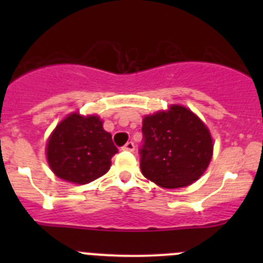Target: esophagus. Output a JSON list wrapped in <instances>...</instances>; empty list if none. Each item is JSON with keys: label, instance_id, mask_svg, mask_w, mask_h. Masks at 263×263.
<instances>
[{"label": "esophagus", "instance_id": "obj_1", "mask_svg": "<svg viewBox=\"0 0 263 263\" xmlns=\"http://www.w3.org/2000/svg\"><path fill=\"white\" fill-rule=\"evenodd\" d=\"M122 148H124V150H126V152H134L136 146H134V143L132 142V141H129V142H127Z\"/></svg>", "mask_w": 263, "mask_h": 263}]
</instances>
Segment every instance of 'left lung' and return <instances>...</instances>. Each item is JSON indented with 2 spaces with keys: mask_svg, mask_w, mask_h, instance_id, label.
Instances as JSON below:
<instances>
[{
  "mask_svg": "<svg viewBox=\"0 0 263 263\" xmlns=\"http://www.w3.org/2000/svg\"><path fill=\"white\" fill-rule=\"evenodd\" d=\"M141 171L159 187L180 188L200 178L213 154L210 130L194 111L171 105L142 122Z\"/></svg>",
  "mask_w": 263,
  "mask_h": 263,
  "instance_id": "1",
  "label": "left lung"
}]
</instances>
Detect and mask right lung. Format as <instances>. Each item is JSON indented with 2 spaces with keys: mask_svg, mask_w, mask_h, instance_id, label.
<instances>
[{
  "mask_svg": "<svg viewBox=\"0 0 263 263\" xmlns=\"http://www.w3.org/2000/svg\"><path fill=\"white\" fill-rule=\"evenodd\" d=\"M117 152L99 116L79 113L67 116L51 133L46 146L52 173L75 184H87L108 173L111 157Z\"/></svg>",
  "mask_w": 263,
  "mask_h": 263,
  "instance_id": "1",
  "label": "right lung"
}]
</instances>
